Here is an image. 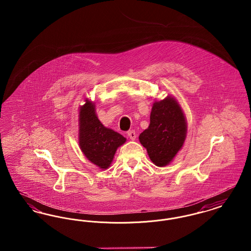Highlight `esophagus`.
I'll use <instances>...</instances> for the list:
<instances>
[{
    "instance_id": "1",
    "label": "esophagus",
    "mask_w": 251,
    "mask_h": 251,
    "mask_svg": "<svg viewBox=\"0 0 251 251\" xmlns=\"http://www.w3.org/2000/svg\"><path fill=\"white\" fill-rule=\"evenodd\" d=\"M127 135L130 137V139H131V140H134L136 138V133H135V131H133V130L127 131Z\"/></svg>"
}]
</instances>
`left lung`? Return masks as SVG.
I'll return each mask as SVG.
<instances>
[{"label": "left lung", "instance_id": "8db88e82", "mask_svg": "<svg viewBox=\"0 0 251 251\" xmlns=\"http://www.w3.org/2000/svg\"><path fill=\"white\" fill-rule=\"evenodd\" d=\"M186 136V121L174 98L156 101L151 113V123L139 135L151 160L158 167H165L181 149Z\"/></svg>", "mask_w": 251, "mask_h": 251}]
</instances>
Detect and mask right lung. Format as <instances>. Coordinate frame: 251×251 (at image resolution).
<instances>
[{
    "mask_svg": "<svg viewBox=\"0 0 251 251\" xmlns=\"http://www.w3.org/2000/svg\"><path fill=\"white\" fill-rule=\"evenodd\" d=\"M79 143L85 157L96 166L105 169L113 161L117 149L126 138L104 127L95 113L94 103L85 100L80 109Z\"/></svg>",
    "mask_w": 251,
    "mask_h": 251,
    "instance_id": "obj_1",
    "label": "right lung"
}]
</instances>
